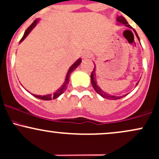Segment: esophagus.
Listing matches in <instances>:
<instances>
[{
  "label": "esophagus",
  "mask_w": 159,
  "mask_h": 159,
  "mask_svg": "<svg viewBox=\"0 0 159 159\" xmlns=\"http://www.w3.org/2000/svg\"><path fill=\"white\" fill-rule=\"evenodd\" d=\"M82 56H83L82 57L84 59H88V58H90V57H92V54L90 53L89 51H86L83 53Z\"/></svg>",
  "instance_id": "obj_1"
}]
</instances>
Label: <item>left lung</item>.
I'll return each instance as SVG.
<instances>
[{
  "label": "left lung",
  "mask_w": 159,
  "mask_h": 159,
  "mask_svg": "<svg viewBox=\"0 0 159 159\" xmlns=\"http://www.w3.org/2000/svg\"><path fill=\"white\" fill-rule=\"evenodd\" d=\"M117 22H119V23L123 24V25L127 26V27L131 28V26L129 25L128 22H127V20H125V19L122 16H119L117 17ZM134 32H135L136 36H137V38H138V40L139 41L138 34H137V33L136 32L135 30H134ZM90 80H91L92 86H93V88H94V90H95V91L97 92V93L98 94H99L101 97H103V98H106V99H112V100H116V99H121V98H122V97H125V96H126V95H124V96H121V97H116V96L111 95V94L106 93L105 91H103L102 90H101L100 88H99L98 85L97 84V82H96V81H97V80H96V75H95V67L93 68V71H92L91 75H90ZM138 83H139V81L137 83V85L138 84Z\"/></svg>",
  "instance_id": "obj_1"
}]
</instances>
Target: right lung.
<instances>
[{
  "label": "right lung",
  "instance_id": "1",
  "mask_svg": "<svg viewBox=\"0 0 159 159\" xmlns=\"http://www.w3.org/2000/svg\"><path fill=\"white\" fill-rule=\"evenodd\" d=\"M38 22V20H35L34 21V22L31 23V25L29 26V28H28L27 29H26L25 33H24V35L23 37L22 38V39L20 40V42H22V41H23L25 38L27 37L28 34L30 33V31L32 30L34 28V26L37 25ZM81 62V59H78V60L76 61L75 62L74 64H73L72 66H71L70 68H69V71H68L67 72V75H66V80H65V83L63 84V85H62V87H61V88L59 89L58 90H57V91L55 92V93H53V94H48V95H44V96H39V95H35V94H32L34 97H37V98L40 99H43V100H51V99H57V97H59L61 94H62L64 93V92L66 91V90L67 89V85L69 84V77H70V75L71 73L73 71L75 70V69H76L77 67H78V66L80 65V63Z\"/></svg>",
  "mask_w": 159,
  "mask_h": 159
}]
</instances>
